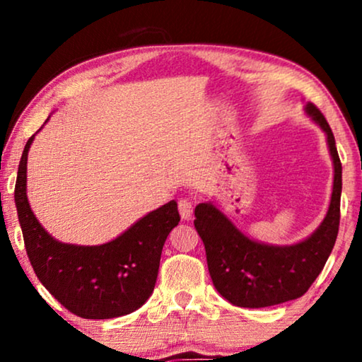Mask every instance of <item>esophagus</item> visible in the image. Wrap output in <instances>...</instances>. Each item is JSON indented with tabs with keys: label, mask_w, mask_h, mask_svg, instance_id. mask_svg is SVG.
Instances as JSON below:
<instances>
[{
	"label": "esophagus",
	"mask_w": 362,
	"mask_h": 362,
	"mask_svg": "<svg viewBox=\"0 0 362 362\" xmlns=\"http://www.w3.org/2000/svg\"><path fill=\"white\" fill-rule=\"evenodd\" d=\"M177 209L185 221H189L192 216V202L189 199H180L177 201Z\"/></svg>",
	"instance_id": "1"
}]
</instances>
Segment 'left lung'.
Returning <instances> with one entry per match:
<instances>
[{"instance_id":"left-lung-1","label":"left lung","mask_w":362,"mask_h":362,"mask_svg":"<svg viewBox=\"0 0 362 362\" xmlns=\"http://www.w3.org/2000/svg\"><path fill=\"white\" fill-rule=\"evenodd\" d=\"M306 113L326 133L334 165L333 194L325 221L308 239L295 245H267L242 234L211 202L194 209V227L204 242L207 269L216 290L232 305L264 308L300 298L321 274L339 229L341 161L334 135L323 113L306 103Z\"/></svg>"}]
</instances>
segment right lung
I'll return each instance as SVG.
<instances>
[{
	"mask_svg": "<svg viewBox=\"0 0 362 362\" xmlns=\"http://www.w3.org/2000/svg\"><path fill=\"white\" fill-rule=\"evenodd\" d=\"M24 146L14 186L24 245L37 279L71 313L108 320L132 313L155 288L166 237L180 222L176 201L151 211L117 239L102 245L62 244L33 214L26 196L28 151Z\"/></svg>",
	"mask_w": 362,
	"mask_h": 362,
	"instance_id": "right-lung-1",
	"label": "right lung"
}]
</instances>
